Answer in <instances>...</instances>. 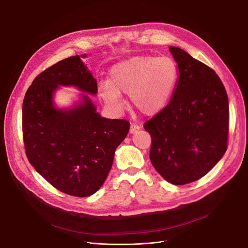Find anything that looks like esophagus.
<instances>
[{
    "label": "esophagus",
    "mask_w": 248,
    "mask_h": 248,
    "mask_svg": "<svg viewBox=\"0 0 248 248\" xmlns=\"http://www.w3.org/2000/svg\"><path fill=\"white\" fill-rule=\"evenodd\" d=\"M140 128V125L131 124H130V127H129V133H130V134H135V133H137V131H138Z\"/></svg>",
    "instance_id": "obj_1"
}]
</instances>
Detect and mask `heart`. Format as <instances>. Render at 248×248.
Returning a JSON list of instances; mask_svg holds the SVG:
<instances>
[{
    "label": "heart",
    "instance_id": "heart-1",
    "mask_svg": "<svg viewBox=\"0 0 248 248\" xmlns=\"http://www.w3.org/2000/svg\"><path fill=\"white\" fill-rule=\"evenodd\" d=\"M178 78L176 62L170 57L140 56L117 63L100 93L110 108L120 109L128 93L130 106L144 115H154L167 107Z\"/></svg>",
    "mask_w": 248,
    "mask_h": 248
}]
</instances>
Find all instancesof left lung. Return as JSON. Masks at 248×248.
<instances>
[{
	"mask_svg": "<svg viewBox=\"0 0 248 248\" xmlns=\"http://www.w3.org/2000/svg\"><path fill=\"white\" fill-rule=\"evenodd\" d=\"M179 78L170 104L143 127L150 158L169 183L183 186L204 176L227 150L229 107L225 88L208 65L170 46Z\"/></svg>",
	"mask_w": 248,
	"mask_h": 248,
	"instance_id": "1",
	"label": "left lung"
}]
</instances>
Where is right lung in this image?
Returning <instances> with one entry per match:
<instances>
[{
	"mask_svg": "<svg viewBox=\"0 0 248 248\" xmlns=\"http://www.w3.org/2000/svg\"><path fill=\"white\" fill-rule=\"evenodd\" d=\"M59 86H75L93 94L97 92L96 80L78 56L60 61L38 75L23 102L26 155L58 190L90 196L105 183L129 122L102 118L87 95L76 108L57 109L53 93Z\"/></svg>",
	"mask_w": 248,
	"mask_h": 248,
	"instance_id": "obj_1",
	"label": "right lung"
}]
</instances>
